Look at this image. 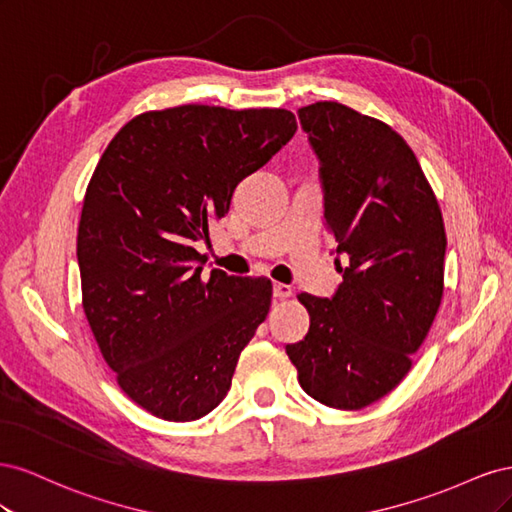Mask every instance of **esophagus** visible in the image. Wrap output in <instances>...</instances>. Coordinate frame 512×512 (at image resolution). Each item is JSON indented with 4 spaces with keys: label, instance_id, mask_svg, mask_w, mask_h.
Segmentation results:
<instances>
[{
    "label": "esophagus",
    "instance_id": "34e87169",
    "mask_svg": "<svg viewBox=\"0 0 512 512\" xmlns=\"http://www.w3.org/2000/svg\"><path fill=\"white\" fill-rule=\"evenodd\" d=\"M290 294H292V288L288 284H280V282L273 284V297L275 299H286V297H290Z\"/></svg>",
    "mask_w": 512,
    "mask_h": 512
}]
</instances>
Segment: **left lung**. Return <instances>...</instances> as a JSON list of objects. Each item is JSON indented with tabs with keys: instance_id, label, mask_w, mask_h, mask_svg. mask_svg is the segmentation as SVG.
I'll list each match as a JSON object with an SVG mask.
<instances>
[{
	"instance_id": "left-lung-1",
	"label": "left lung",
	"mask_w": 512,
	"mask_h": 512,
	"mask_svg": "<svg viewBox=\"0 0 512 512\" xmlns=\"http://www.w3.org/2000/svg\"><path fill=\"white\" fill-rule=\"evenodd\" d=\"M299 119L344 282L331 299L299 294L309 331L286 354L309 397L361 410L406 378L438 314L444 220L414 151L386 123L339 102L303 106Z\"/></svg>"
}]
</instances>
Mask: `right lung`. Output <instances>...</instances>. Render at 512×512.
Segmentation results:
<instances>
[{
    "instance_id": "right-lung-1",
    "label": "right lung",
    "mask_w": 512,
    "mask_h": 512,
    "mask_svg": "<svg viewBox=\"0 0 512 512\" xmlns=\"http://www.w3.org/2000/svg\"><path fill=\"white\" fill-rule=\"evenodd\" d=\"M297 132L284 108L185 104L123 126L87 185L76 258L83 309L134 404L196 421L226 397L241 350L267 318L271 280L213 269L194 250L237 185Z\"/></svg>"
}]
</instances>
